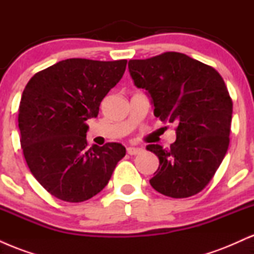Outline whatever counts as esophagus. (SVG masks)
Segmentation results:
<instances>
[{
	"mask_svg": "<svg viewBox=\"0 0 254 254\" xmlns=\"http://www.w3.org/2000/svg\"><path fill=\"white\" fill-rule=\"evenodd\" d=\"M127 154H129V155H137V154L141 153V149H139V148L129 147V148H127Z\"/></svg>",
	"mask_w": 254,
	"mask_h": 254,
	"instance_id": "esophagus-1",
	"label": "esophagus"
}]
</instances>
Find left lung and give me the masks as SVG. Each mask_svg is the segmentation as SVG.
Segmentation results:
<instances>
[{
	"mask_svg": "<svg viewBox=\"0 0 254 254\" xmlns=\"http://www.w3.org/2000/svg\"><path fill=\"white\" fill-rule=\"evenodd\" d=\"M129 71L149 93L154 116L177 125L170 147H147L160 161L150 185L172 198L194 196L210 183L229 145L233 101L222 76L180 52L131 60Z\"/></svg>",
	"mask_w": 254,
	"mask_h": 254,
	"instance_id": "left-lung-1",
	"label": "left lung"
}]
</instances>
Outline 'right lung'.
<instances>
[{
  "label": "right lung",
  "instance_id": "1",
  "mask_svg": "<svg viewBox=\"0 0 254 254\" xmlns=\"http://www.w3.org/2000/svg\"><path fill=\"white\" fill-rule=\"evenodd\" d=\"M127 63L69 58L26 84L17 117L22 153L38 183L58 199L78 203L95 196L125 156L121 143L89 147L86 121L97 117Z\"/></svg>",
  "mask_w": 254,
  "mask_h": 254
}]
</instances>
